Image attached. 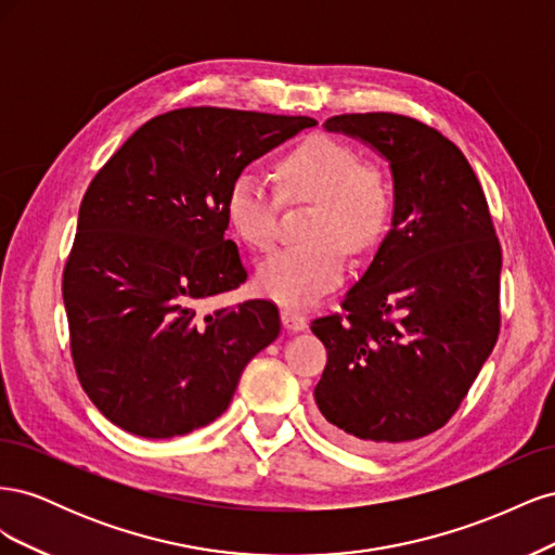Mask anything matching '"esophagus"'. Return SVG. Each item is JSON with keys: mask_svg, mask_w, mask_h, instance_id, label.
Returning <instances> with one entry per match:
<instances>
[{"mask_svg": "<svg viewBox=\"0 0 555 555\" xmlns=\"http://www.w3.org/2000/svg\"><path fill=\"white\" fill-rule=\"evenodd\" d=\"M280 317H282V324H284V328H287V331H304L308 326L306 314L298 312V310L282 308Z\"/></svg>", "mask_w": 555, "mask_h": 555, "instance_id": "esophagus-1", "label": "esophagus"}]
</instances>
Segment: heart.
<instances>
[{
	"label": "heart",
	"instance_id": "1",
	"mask_svg": "<svg viewBox=\"0 0 555 555\" xmlns=\"http://www.w3.org/2000/svg\"><path fill=\"white\" fill-rule=\"evenodd\" d=\"M280 194L314 201L306 227L310 243L284 247L257 268V287L287 306H308L345 275V251L373 247L389 224L393 194L386 176L361 164L357 150L326 137L292 147L278 164ZM280 194L257 171H241L227 194L233 231L255 249L273 247Z\"/></svg>",
	"mask_w": 555,
	"mask_h": 555
}]
</instances>
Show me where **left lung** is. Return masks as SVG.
<instances>
[{
	"instance_id": "8db88e82",
	"label": "left lung",
	"mask_w": 555,
	"mask_h": 555,
	"mask_svg": "<svg viewBox=\"0 0 555 555\" xmlns=\"http://www.w3.org/2000/svg\"><path fill=\"white\" fill-rule=\"evenodd\" d=\"M328 131L389 162L393 217L373 263L317 317L328 361L317 416L363 451L418 440L461 408L500 333L502 249L465 155L438 129L396 113H347Z\"/></svg>"
}]
</instances>
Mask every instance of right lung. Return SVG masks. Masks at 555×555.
Masks as SVG:
<instances>
[{
    "instance_id": "obj_1",
    "label": "right lung",
    "mask_w": 555,
    "mask_h": 555,
    "mask_svg": "<svg viewBox=\"0 0 555 555\" xmlns=\"http://www.w3.org/2000/svg\"><path fill=\"white\" fill-rule=\"evenodd\" d=\"M317 122L215 106L147 120L82 196L62 275L76 375L108 422L147 440L208 426L280 335L271 300L201 314L247 280L227 194L249 162Z\"/></svg>"
}]
</instances>
